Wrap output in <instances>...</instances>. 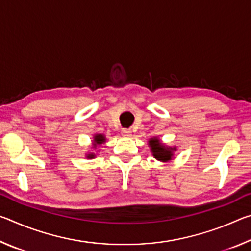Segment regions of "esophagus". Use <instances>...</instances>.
Instances as JSON below:
<instances>
[{
    "instance_id": "esophagus-1",
    "label": "esophagus",
    "mask_w": 251,
    "mask_h": 251,
    "mask_svg": "<svg viewBox=\"0 0 251 251\" xmlns=\"http://www.w3.org/2000/svg\"><path fill=\"white\" fill-rule=\"evenodd\" d=\"M122 136H123V137H130L131 131L129 129H123L122 130Z\"/></svg>"
}]
</instances>
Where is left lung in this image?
Listing matches in <instances>:
<instances>
[{
  "mask_svg": "<svg viewBox=\"0 0 251 251\" xmlns=\"http://www.w3.org/2000/svg\"><path fill=\"white\" fill-rule=\"evenodd\" d=\"M148 147H150L154 158L161 161V163L171 161L174 158V152L177 151L176 146H168L161 142L158 137H151L148 139Z\"/></svg>",
  "mask_w": 251,
  "mask_h": 251,
  "instance_id": "left-lung-1",
  "label": "left lung"
}]
</instances>
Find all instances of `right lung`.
<instances>
[{
	"label": "right lung",
	"mask_w": 251,
	"mask_h": 251,
	"mask_svg": "<svg viewBox=\"0 0 251 251\" xmlns=\"http://www.w3.org/2000/svg\"><path fill=\"white\" fill-rule=\"evenodd\" d=\"M105 143H106V137L104 134H100V133L94 134L93 135V141H92V150H96L97 146L103 145V144H105ZM85 157H86L87 159H93L96 157V154L92 151H87L86 154H85Z\"/></svg>",
	"instance_id": "right-lung-1"
}]
</instances>
